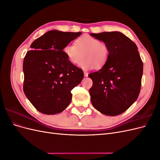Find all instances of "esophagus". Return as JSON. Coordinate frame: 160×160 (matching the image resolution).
<instances>
[{
	"mask_svg": "<svg viewBox=\"0 0 160 160\" xmlns=\"http://www.w3.org/2000/svg\"><path fill=\"white\" fill-rule=\"evenodd\" d=\"M83 73H84V76H85V77H87L88 76V72L84 71V72H83Z\"/></svg>",
	"mask_w": 160,
	"mask_h": 160,
	"instance_id": "1",
	"label": "esophagus"
}]
</instances>
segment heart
<instances>
[{
	"label": "heart",
	"instance_id": "b5f03b06",
	"mask_svg": "<svg viewBox=\"0 0 160 160\" xmlns=\"http://www.w3.org/2000/svg\"><path fill=\"white\" fill-rule=\"evenodd\" d=\"M75 43H69L63 48V52L72 64H77L84 54L85 58L79 64L81 69L88 70L95 66L103 67L109 55L108 47L98 38L85 35L76 40Z\"/></svg>",
	"mask_w": 160,
	"mask_h": 160
}]
</instances>
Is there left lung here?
Segmentation results:
<instances>
[{
	"instance_id": "8db88e82",
	"label": "left lung",
	"mask_w": 160,
	"mask_h": 160,
	"mask_svg": "<svg viewBox=\"0 0 160 160\" xmlns=\"http://www.w3.org/2000/svg\"><path fill=\"white\" fill-rule=\"evenodd\" d=\"M108 47L106 63L88 75L93 81L89 89L93 107L106 115L123 113L137 100L141 89L143 62L138 47L123 33H91Z\"/></svg>"
}]
</instances>
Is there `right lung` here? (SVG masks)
I'll return each instance as SVG.
<instances>
[{"label":"right lung","instance_id":"obj_1","mask_svg":"<svg viewBox=\"0 0 160 160\" xmlns=\"http://www.w3.org/2000/svg\"><path fill=\"white\" fill-rule=\"evenodd\" d=\"M81 35L52 30L34 41L24 58L23 91L39 112L59 113L71 101V91L83 78V72L68 60L65 46Z\"/></svg>","mask_w":160,"mask_h":160}]
</instances>
